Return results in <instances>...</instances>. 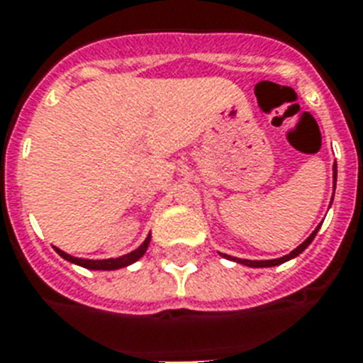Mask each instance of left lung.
Here are the masks:
<instances>
[{"mask_svg":"<svg viewBox=\"0 0 363 363\" xmlns=\"http://www.w3.org/2000/svg\"><path fill=\"white\" fill-rule=\"evenodd\" d=\"M335 179H337V167L333 164V189H335ZM318 228H320V225H318V227L311 232V236L307 238L306 242L300 243V245H298L294 251H291V253L285 255V257H281V259H275V260H245V259H236V257H228V255H223V257H227V259L234 260V262H240V264H245V266H251V268H268V266H279V264H283V262H286V260H291V259H294V257H298V255H300L301 251H303V249H306L307 245L313 242V240H315Z\"/></svg>","mask_w":363,"mask_h":363,"instance_id":"8db88e82","label":"left lung"}]
</instances>
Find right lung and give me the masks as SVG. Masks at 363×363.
Instances as JSON below:
<instances>
[{"mask_svg":"<svg viewBox=\"0 0 363 363\" xmlns=\"http://www.w3.org/2000/svg\"><path fill=\"white\" fill-rule=\"evenodd\" d=\"M150 240H152V236H147L140 247L135 249V251H131L129 255H123V257H118V259H106V260L77 259V257H71V255L63 253L62 249H57V247H54V249H56V253L60 255V257H63V259L69 260V262H72V264H78V266H82V268H88V269H118V268H125V266H129V264L136 262V260L140 259L142 255L146 253L147 245H150Z\"/></svg>","mask_w":363,"mask_h":363,"instance_id":"obj_1","label":"right lung"}]
</instances>
